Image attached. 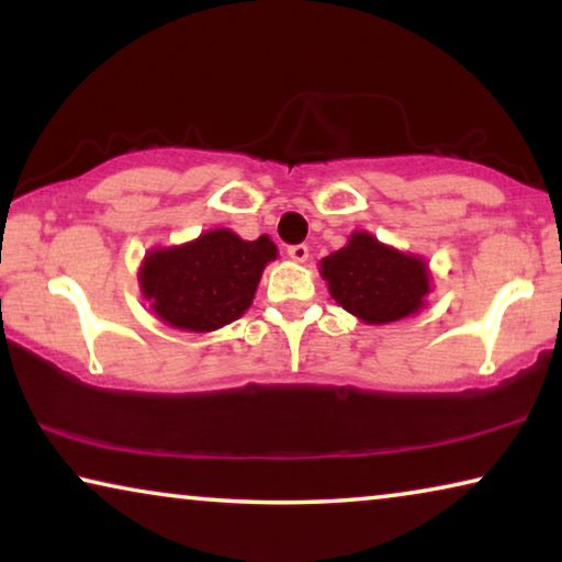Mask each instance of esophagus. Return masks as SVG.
Masks as SVG:
<instances>
[{"label": "esophagus", "mask_w": 562, "mask_h": 562, "mask_svg": "<svg viewBox=\"0 0 562 562\" xmlns=\"http://www.w3.org/2000/svg\"><path fill=\"white\" fill-rule=\"evenodd\" d=\"M288 255H290V259H295V262H305L307 255H311V249H307L305 244H290Z\"/></svg>", "instance_id": "34e87169"}]
</instances>
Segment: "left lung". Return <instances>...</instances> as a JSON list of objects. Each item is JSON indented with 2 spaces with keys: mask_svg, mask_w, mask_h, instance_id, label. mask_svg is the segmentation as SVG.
<instances>
[{
  "mask_svg": "<svg viewBox=\"0 0 562 562\" xmlns=\"http://www.w3.org/2000/svg\"><path fill=\"white\" fill-rule=\"evenodd\" d=\"M321 274L336 303L367 323L400 321L420 311L430 290L423 259L384 247L363 232L323 259Z\"/></svg>",
  "mask_w": 562,
  "mask_h": 562,
  "instance_id": "obj_1",
  "label": "left lung"
}]
</instances>
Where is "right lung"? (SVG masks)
<instances>
[{
    "label": "right lung",
    "mask_w": 562,
    "mask_h": 562,
    "mask_svg": "<svg viewBox=\"0 0 562 562\" xmlns=\"http://www.w3.org/2000/svg\"><path fill=\"white\" fill-rule=\"evenodd\" d=\"M274 257L278 249L267 236L244 241L228 228H216L183 247L147 255L142 292L165 323L203 334L247 311L265 265Z\"/></svg>",
    "instance_id": "1"
}]
</instances>
